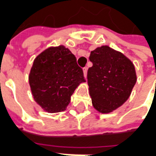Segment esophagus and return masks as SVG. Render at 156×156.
Returning <instances> with one entry per match:
<instances>
[{"label": "esophagus", "mask_w": 156, "mask_h": 156, "mask_svg": "<svg viewBox=\"0 0 156 156\" xmlns=\"http://www.w3.org/2000/svg\"><path fill=\"white\" fill-rule=\"evenodd\" d=\"M83 75H84L85 78H87V73H88V68L85 67V68H83Z\"/></svg>", "instance_id": "34e87169"}]
</instances>
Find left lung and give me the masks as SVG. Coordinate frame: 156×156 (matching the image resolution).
<instances>
[{
    "mask_svg": "<svg viewBox=\"0 0 156 156\" xmlns=\"http://www.w3.org/2000/svg\"><path fill=\"white\" fill-rule=\"evenodd\" d=\"M93 66L88 70L89 94L98 111L107 114L127 100L136 83L134 64L121 52L108 46L91 51Z\"/></svg>",
    "mask_w": 156,
    "mask_h": 156,
    "instance_id": "8db88e82",
    "label": "left lung"
}]
</instances>
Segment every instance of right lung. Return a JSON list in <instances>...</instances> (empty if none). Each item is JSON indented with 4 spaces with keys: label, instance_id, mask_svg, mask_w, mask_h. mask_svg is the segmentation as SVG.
<instances>
[{
    "label": "right lung",
    "instance_id": "right-lung-1",
    "mask_svg": "<svg viewBox=\"0 0 156 156\" xmlns=\"http://www.w3.org/2000/svg\"><path fill=\"white\" fill-rule=\"evenodd\" d=\"M85 82L83 72L69 49L50 48L34 60L29 83L35 101L49 113L66 109L78 84Z\"/></svg>",
    "mask_w": 156,
    "mask_h": 156
}]
</instances>
